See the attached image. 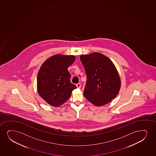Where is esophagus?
<instances>
[{"instance_id":"34e87169","label":"esophagus","mask_w":156,"mask_h":156,"mask_svg":"<svg viewBox=\"0 0 156 156\" xmlns=\"http://www.w3.org/2000/svg\"><path fill=\"white\" fill-rule=\"evenodd\" d=\"M76 85L77 88H81V85L80 83H77Z\"/></svg>"}]
</instances>
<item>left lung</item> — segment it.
<instances>
[{
    "mask_svg": "<svg viewBox=\"0 0 156 156\" xmlns=\"http://www.w3.org/2000/svg\"><path fill=\"white\" fill-rule=\"evenodd\" d=\"M87 81L84 95L97 106H101L115 98L120 89V79L115 65L108 57L99 53L80 56Z\"/></svg>",
    "mask_w": 156,
    "mask_h": 156,
    "instance_id": "obj_1",
    "label": "left lung"
}]
</instances>
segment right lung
I'll list each match as a JSON object with an SVG mask.
<instances>
[{
  "mask_svg": "<svg viewBox=\"0 0 156 156\" xmlns=\"http://www.w3.org/2000/svg\"><path fill=\"white\" fill-rule=\"evenodd\" d=\"M75 60L74 55H56L44 62L38 71V93L52 106L58 107L65 102L76 88L71 83L67 69Z\"/></svg>",
  "mask_w": 156,
  "mask_h": 156,
  "instance_id": "add662e5",
  "label": "right lung"
}]
</instances>
